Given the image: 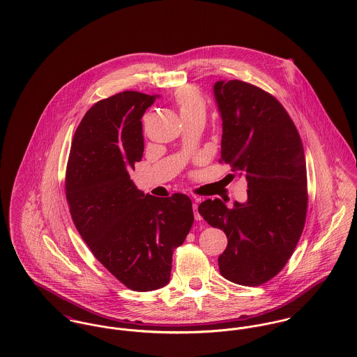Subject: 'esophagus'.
<instances>
[{
    "label": "esophagus",
    "instance_id": "obj_1",
    "mask_svg": "<svg viewBox=\"0 0 357 357\" xmlns=\"http://www.w3.org/2000/svg\"><path fill=\"white\" fill-rule=\"evenodd\" d=\"M192 208H194V214H195V220L197 221H201V215H199V213H198V199L194 202V204H192Z\"/></svg>",
    "mask_w": 357,
    "mask_h": 357
}]
</instances>
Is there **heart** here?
I'll use <instances>...</instances> for the list:
<instances>
[{"mask_svg":"<svg viewBox=\"0 0 357 357\" xmlns=\"http://www.w3.org/2000/svg\"><path fill=\"white\" fill-rule=\"evenodd\" d=\"M174 102L183 119L197 115L204 116L206 114V100L195 86L187 85L178 88L174 93Z\"/></svg>","mask_w":357,"mask_h":357,"instance_id":"1","label":"heart"}]
</instances>
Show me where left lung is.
<instances>
[{
	"label": "left lung",
	"mask_w": 357,
	"mask_h": 357,
	"mask_svg": "<svg viewBox=\"0 0 357 357\" xmlns=\"http://www.w3.org/2000/svg\"><path fill=\"white\" fill-rule=\"evenodd\" d=\"M222 119L221 160L248 181V201L228 207L207 199L198 211L228 238L220 273L242 286L278 275L301 238L307 191L304 147L284 107L252 84L217 81L213 88Z\"/></svg>",
	"instance_id": "1"
}]
</instances>
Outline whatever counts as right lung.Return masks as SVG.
I'll list each match as a JSON object with an SVG mask.
<instances>
[{
  "label": "right lung",
  "mask_w": 357,
  "mask_h": 357,
  "mask_svg": "<svg viewBox=\"0 0 357 357\" xmlns=\"http://www.w3.org/2000/svg\"><path fill=\"white\" fill-rule=\"evenodd\" d=\"M156 98L126 91L92 105L75 130L66 172L75 228L102 265L135 291L169 283L173 252L194 224L187 195H144L129 176L144 151L140 119Z\"/></svg>",
  "instance_id": "right-lung-1"
}]
</instances>
